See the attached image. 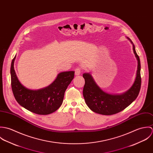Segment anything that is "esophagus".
Here are the masks:
<instances>
[{
  "instance_id": "esophagus-1",
  "label": "esophagus",
  "mask_w": 153,
  "mask_h": 153,
  "mask_svg": "<svg viewBox=\"0 0 153 153\" xmlns=\"http://www.w3.org/2000/svg\"><path fill=\"white\" fill-rule=\"evenodd\" d=\"M81 69L80 68H77L75 69V75L78 76V75H79L81 74Z\"/></svg>"
}]
</instances>
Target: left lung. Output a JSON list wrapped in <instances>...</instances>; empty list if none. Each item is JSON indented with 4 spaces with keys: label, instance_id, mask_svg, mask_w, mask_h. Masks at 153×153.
<instances>
[{
    "label": "left lung",
    "instance_id": "1",
    "mask_svg": "<svg viewBox=\"0 0 153 153\" xmlns=\"http://www.w3.org/2000/svg\"><path fill=\"white\" fill-rule=\"evenodd\" d=\"M127 38L132 45L133 51L138 62L136 77L129 89L120 94H109L101 89L90 73L83 74L85 79L84 98L89 109L95 113L105 115L117 114L129 106L138 95L141 84L140 60L135 51L134 45L129 38Z\"/></svg>",
    "mask_w": 153,
    "mask_h": 153
}]
</instances>
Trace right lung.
Listing matches in <instances>:
<instances>
[{
	"instance_id": "1",
	"label": "right lung",
	"mask_w": 153,
	"mask_h": 153,
	"mask_svg": "<svg viewBox=\"0 0 153 153\" xmlns=\"http://www.w3.org/2000/svg\"><path fill=\"white\" fill-rule=\"evenodd\" d=\"M16 56L10 67L11 86L16 101L25 109L39 115H48L58 109L62 104L64 94L74 77V71L58 74L54 81L46 87L33 90L23 86L14 69Z\"/></svg>"
}]
</instances>
